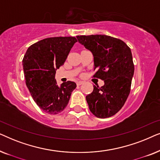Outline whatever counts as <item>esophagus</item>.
<instances>
[{
    "instance_id": "34e87169",
    "label": "esophagus",
    "mask_w": 160,
    "mask_h": 160,
    "mask_svg": "<svg viewBox=\"0 0 160 160\" xmlns=\"http://www.w3.org/2000/svg\"><path fill=\"white\" fill-rule=\"evenodd\" d=\"M82 84H84V82H83L82 81H77V82H76V84L78 85V86H79V85H82Z\"/></svg>"
}]
</instances>
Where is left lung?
Segmentation results:
<instances>
[{
	"label": "left lung",
	"mask_w": 160,
	"mask_h": 160,
	"mask_svg": "<svg viewBox=\"0 0 160 160\" xmlns=\"http://www.w3.org/2000/svg\"><path fill=\"white\" fill-rule=\"evenodd\" d=\"M78 42L94 57L93 77L104 81L101 87L93 86L86 96L89 110L98 118L116 114L130 92L134 64L130 47L120 39L106 35L77 36Z\"/></svg>",
	"instance_id": "obj_1"
}]
</instances>
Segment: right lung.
<instances>
[{"label":"right lung","mask_w":160,"mask_h":160,"mask_svg":"<svg viewBox=\"0 0 160 160\" xmlns=\"http://www.w3.org/2000/svg\"><path fill=\"white\" fill-rule=\"evenodd\" d=\"M75 37H52L41 40L28 48L22 60L27 87L39 108L49 114L62 112L68 103L75 82L58 86L56 70L64 64Z\"/></svg>","instance_id":"add662e5"}]
</instances>
